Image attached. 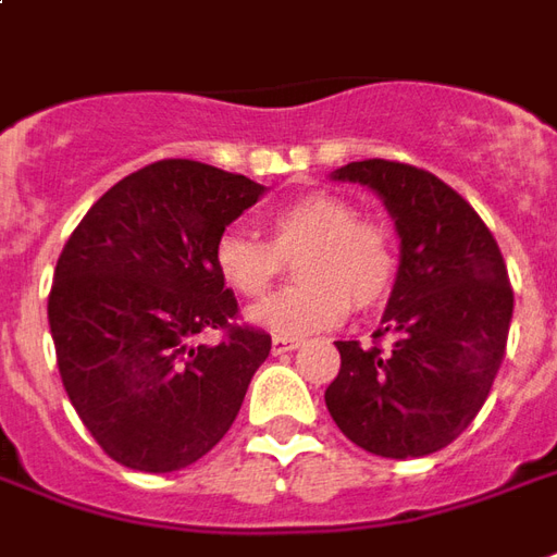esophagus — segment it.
Returning <instances> with one entry per match:
<instances>
[{"mask_svg":"<svg viewBox=\"0 0 557 557\" xmlns=\"http://www.w3.org/2000/svg\"><path fill=\"white\" fill-rule=\"evenodd\" d=\"M298 346H301V341H295V337H274V341H271V352H274V356H286V352H295V349H298Z\"/></svg>","mask_w":557,"mask_h":557,"instance_id":"1","label":"esophagus"}]
</instances>
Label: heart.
I'll list each match as a JSON object with an SVG mask.
<instances>
[{
	"label": "heart",
	"mask_w": 557,
	"mask_h": 557,
	"mask_svg": "<svg viewBox=\"0 0 557 557\" xmlns=\"http://www.w3.org/2000/svg\"><path fill=\"white\" fill-rule=\"evenodd\" d=\"M268 238H250L238 228L223 232L213 244V268L240 298H262L283 262L298 259V289L274 295L247 313L252 325L280 337L334 329L356 310H371L395 286V247L383 225L364 223L341 196L310 193L268 213Z\"/></svg>",
	"instance_id": "1"
}]
</instances>
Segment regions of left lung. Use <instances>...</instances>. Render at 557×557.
Listing matches in <instances>:
<instances>
[{"label":"left lung","mask_w":557,"mask_h":557,"mask_svg":"<svg viewBox=\"0 0 557 557\" xmlns=\"http://www.w3.org/2000/svg\"><path fill=\"white\" fill-rule=\"evenodd\" d=\"M332 181L373 189L395 220L400 259L373 337L337 341L341 373L325 407L349 441L383 458H422L473 422L507 352L512 289L480 213L441 177L404 162L364 159Z\"/></svg>","instance_id":"8db88e82"}]
</instances>
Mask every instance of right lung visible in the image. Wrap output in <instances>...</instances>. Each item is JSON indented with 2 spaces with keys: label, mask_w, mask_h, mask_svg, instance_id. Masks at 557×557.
Instances as JSON below:
<instances>
[{
  "label": "right lung",
  "mask_w": 557,
  "mask_h": 557,
  "mask_svg": "<svg viewBox=\"0 0 557 557\" xmlns=\"http://www.w3.org/2000/svg\"><path fill=\"white\" fill-rule=\"evenodd\" d=\"M265 196L244 174L162 159L123 177L62 247L48 298L62 386L123 468L171 473L223 441L271 334L232 325L213 268L225 225ZM226 332L223 345L198 333Z\"/></svg>",
  "instance_id": "add662e5"
}]
</instances>
